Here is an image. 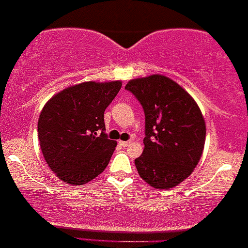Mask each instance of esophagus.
Masks as SVG:
<instances>
[{"instance_id": "34e87169", "label": "esophagus", "mask_w": 248, "mask_h": 248, "mask_svg": "<svg viewBox=\"0 0 248 248\" xmlns=\"http://www.w3.org/2000/svg\"><path fill=\"white\" fill-rule=\"evenodd\" d=\"M120 144L122 145V147H127V145L131 144V141H120Z\"/></svg>"}]
</instances>
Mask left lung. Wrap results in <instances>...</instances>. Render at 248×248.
I'll list each match as a JSON object with an SVG mask.
<instances>
[{"mask_svg": "<svg viewBox=\"0 0 248 248\" xmlns=\"http://www.w3.org/2000/svg\"><path fill=\"white\" fill-rule=\"evenodd\" d=\"M145 115L144 149L134 160L152 187L172 188L192 174L205 143V121L193 97L161 74L132 79L125 86Z\"/></svg>", "mask_w": 248, "mask_h": 248, "instance_id": "obj_1", "label": "left lung"}]
</instances>
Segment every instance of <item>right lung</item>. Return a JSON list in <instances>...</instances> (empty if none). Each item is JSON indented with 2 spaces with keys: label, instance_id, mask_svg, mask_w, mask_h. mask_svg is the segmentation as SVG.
Masks as SVG:
<instances>
[{
  "label": "right lung",
  "instance_id": "1",
  "mask_svg": "<svg viewBox=\"0 0 248 248\" xmlns=\"http://www.w3.org/2000/svg\"><path fill=\"white\" fill-rule=\"evenodd\" d=\"M122 81H87L67 87L45 104L38 118L43 155L61 181L87 184L105 170L117 142L105 134L104 113Z\"/></svg>",
  "mask_w": 248,
  "mask_h": 248
}]
</instances>
